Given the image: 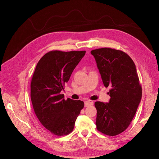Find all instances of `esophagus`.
<instances>
[{
  "label": "esophagus",
  "mask_w": 159,
  "mask_h": 159,
  "mask_svg": "<svg viewBox=\"0 0 159 159\" xmlns=\"http://www.w3.org/2000/svg\"><path fill=\"white\" fill-rule=\"evenodd\" d=\"M93 104V101H86L84 102V106L85 107H88L89 106H91Z\"/></svg>",
  "instance_id": "esophagus-1"
}]
</instances>
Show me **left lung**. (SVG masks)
<instances>
[{"instance_id": "1", "label": "left lung", "mask_w": 159, "mask_h": 159, "mask_svg": "<svg viewBox=\"0 0 159 159\" xmlns=\"http://www.w3.org/2000/svg\"><path fill=\"white\" fill-rule=\"evenodd\" d=\"M106 88H111L109 102H95L98 131L109 136L126 130L136 113L142 98V88L136 66L120 50L103 48L92 50Z\"/></svg>"}]
</instances>
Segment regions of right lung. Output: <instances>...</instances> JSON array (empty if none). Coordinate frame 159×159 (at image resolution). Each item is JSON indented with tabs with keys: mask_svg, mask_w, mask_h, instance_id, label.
<instances>
[{
	"mask_svg": "<svg viewBox=\"0 0 159 159\" xmlns=\"http://www.w3.org/2000/svg\"><path fill=\"white\" fill-rule=\"evenodd\" d=\"M86 51H51L38 62L31 82V100L42 125L57 136L68 135L84 107V102L64 100V89Z\"/></svg>",
	"mask_w": 159,
	"mask_h": 159,
	"instance_id": "1",
	"label": "right lung"
}]
</instances>
